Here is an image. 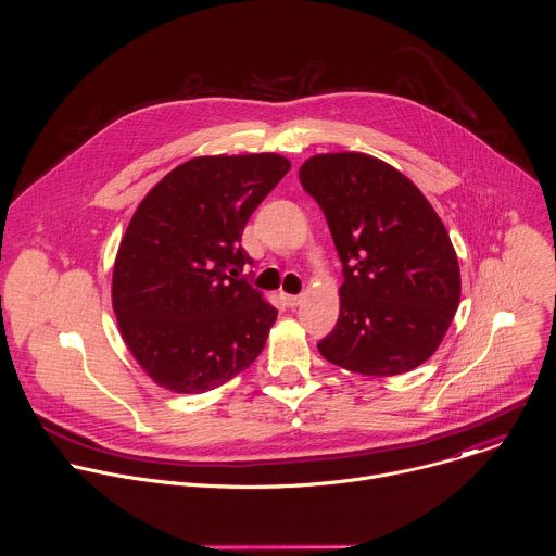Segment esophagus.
Here are the masks:
<instances>
[{"instance_id": "1", "label": "esophagus", "mask_w": 556, "mask_h": 556, "mask_svg": "<svg viewBox=\"0 0 556 556\" xmlns=\"http://www.w3.org/2000/svg\"><path fill=\"white\" fill-rule=\"evenodd\" d=\"M283 301L288 307H296L301 303V296L299 294H283Z\"/></svg>"}]
</instances>
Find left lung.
<instances>
[{
	"label": "left lung",
	"instance_id": "1",
	"mask_svg": "<svg viewBox=\"0 0 556 556\" xmlns=\"http://www.w3.org/2000/svg\"><path fill=\"white\" fill-rule=\"evenodd\" d=\"M299 180L321 206L343 264L339 321L319 341L324 358L365 376L422 365L442 343L462 290L433 206L399 169L356 151L312 155Z\"/></svg>",
	"mask_w": 556,
	"mask_h": 556
}]
</instances>
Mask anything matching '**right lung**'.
<instances>
[{"instance_id":"add662e5","label":"right lung","mask_w":556,"mask_h":556,"mask_svg":"<svg viewBox=\"0 0 556 556\" xmlns=\"http://www.w3.org/2000/svg\"><path fill=\"white\" fill-rule=\"evenodd\" d=\"M288 172L277 153L202 155L138 204L114 262L112 303L129 352L161 387L204 393L264 350L277 309L230 275L253 262L244 226Z\"/></svg>"}]
</instances>
